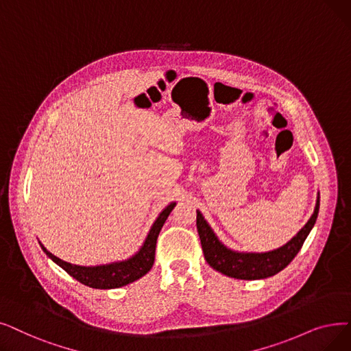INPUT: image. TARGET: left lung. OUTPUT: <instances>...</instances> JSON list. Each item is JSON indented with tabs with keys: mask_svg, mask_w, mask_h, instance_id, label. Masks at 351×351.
<instances>
[{
	"mask_svg": "<svg viewBox=\"0 0 351 351\" xmlns=\"http://www.w3.org/2000/svg\"><path fill=\"white\" fill-rule=\"evenodd\" d=\"M319 210V192L311 218L282 247L267 252H245L228 248L212 230L202 212L196 210V228L199 234L206 263L223 276L237 280H264L282 271L300 252L317 221Z\"/></svg>",
	"mask_w": 351,
	"mask_h": 351,
	"instance_id": "1",
	"label": "left lung"
}]
</instances>
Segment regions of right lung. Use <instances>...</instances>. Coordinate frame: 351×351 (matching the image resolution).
<instances>
[{"mask_svg": "<svg viewBox=\"0 0 351 351\" xmlns=\"http://www.w3.org/2000/svg\"><path fill=\"white\" fill-rule=\"evenodd\" d=\"M176 202H171L166 205L162 212L152 223L150 230L141 245V248L136 251L133 255H130L126 260L114 261L109 264H100V265H75L60 260L58 256L53 255L50 251H47L43 243L38 241L41 250L47 255L53 263H56L58 267H62L69 276L77 280L79 282L97 288V289H112V288H120L125 287L136 280L142 278L143 276L150 271L152 265L155 263V251H156V241L159 237V232L165 221L169 217V213L175 208Z\"/></svg>", "mask_w": 351, "mask_h": 351, "instance_id": "add662e5", "label": "right lung"}]
</instances>
